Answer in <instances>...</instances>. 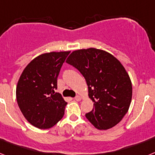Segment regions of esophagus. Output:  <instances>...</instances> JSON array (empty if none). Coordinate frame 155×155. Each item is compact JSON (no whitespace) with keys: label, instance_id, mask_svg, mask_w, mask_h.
I'll return each instance as SVG.
<instances>
[{"label":"esophagus","instance_id":"34e87169","mask_svg":"<svg viewBox=\"0 0 155 155\" xmlns=\"http://www.w3.org/2000/svg\"><path fill=\"white\" fill-rule=\"evenodd\" d=\"M81 98H82L81 96H80V95H77V96L74 98V99L76 100V101H81Z\"/></svg>","mask_w":155,"mask_h":155}]
</instances>
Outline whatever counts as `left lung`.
Masks as SVG:
<instances>
[{
    "label": "left lung",
    "mask_w": 155,
    "mask_h": 155,
    "mask_svg": "<svg viewBox=\"0 0 155 155\" xmlns=\"http://www.w3.org/2000/svg\"><path fill=\"white\" fill-rule=\"evenodd\" d=\"M66 62L84 76L94 108L85 116L95 128L108 130L128 112L132 83L124 67L112 54L95 48L73 51Z\"/></svg>",
    "instance_id": "1"
}]
</instances>
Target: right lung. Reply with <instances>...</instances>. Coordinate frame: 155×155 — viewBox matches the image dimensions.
<instances>
[{"instance_id":"add662e5","label":"right lung","mask_w":155,"mask_h":155,"mask_svg":"<svg viewBox=\"0 0 155 155\" xmlns=\"http://www.w3.org/2000/svg\"><path fill=\"white\" fill-rule=\"evenodd\" d=\"M69 53L41 54L26 66L19 78L16 87L18 105L27 121L37 128H51L64 116L67 102L55 90L61 68Z\"/></svg>"}]
</instances>
